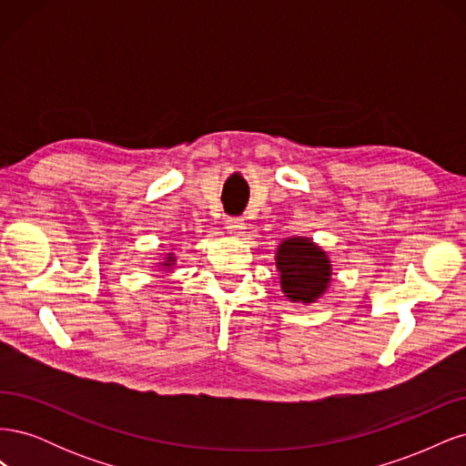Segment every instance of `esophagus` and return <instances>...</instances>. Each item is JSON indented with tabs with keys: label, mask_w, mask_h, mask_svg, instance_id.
<instances>
[{
	"label": "esophagus",
	"mask_w": 466,
	"mask_h": 466,
	"mask_svg": "<svg viewBox=\"0 0 466 466\" xmlns=\"http://www.w3.org/2000/svg\"><path fill=\"white\" fill-rule=\"evenodd\" d=\"M225 228L229 229V233H231V235H235V237H241V235L245 233L247 223H245V219H243V218H229V219H228V223H225Z\"/></svg>",
	"instance_id": "1"
}]
</instances>
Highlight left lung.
<instances>
[{
	"instance_id": "1",
	"label": "left lung",
	"mask_w": 466,
	"mask_h": 466,
	"mask_svg": "<svg viewBox=\"0 0 466 466\" xmlns=\"http://www.w3.org/2000/svg\"><path fill=\"white\" fill-rule=\"evenodd\" d=\"M276 268L279 286L293 303H315L332 281V264L313 238L288 237L278 245Z\"/></svg>"
}]
</instances>
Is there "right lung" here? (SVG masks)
<instances>
[{"instance_id":"1","label":"right lung","mask_w":466,"mask_h":466,"mask_svg":"<svg viewBox=\"0 0 466 466\" xmlns=\"http://www.w3.org/2000/svg\"><path fill=\"white\" fill-rule=\"evenodd\" d=\"M175 262H177V258H175L173 252H167L165 258L161 262H157V266H161V268H173Z\"/></svg>"}]
</instances>
